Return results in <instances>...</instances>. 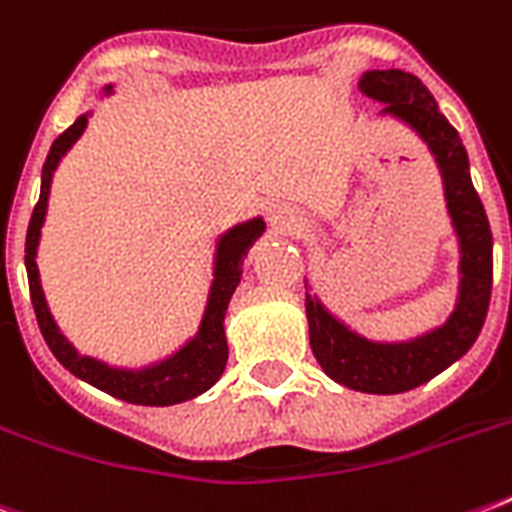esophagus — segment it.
<instances>
[{
	"mask_svg": "<svg viewBox=\"0 0 512 512\" xmlns=\"http://www.w3.org/2000/svg\"><path fill=\"white\" fill-rule=\"evenodd\" d=\"M268 220H271V225H276V228H284V231H292V228H297V220L289 215L284 207L268 209Z\"/></svg>",
	"mask_w": 512,
	"mask_h": 512,
	"instance_id": "34e87169",
	"label": "esophagus"
}]
</instances>
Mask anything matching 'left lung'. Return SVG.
Masks as SVG:
<instances>
[{
	"label": "left lung",
	"instance_id": "1",
	"mask_svg": "<svg viewBox=\"0 0 512 512\" xmlns=\"http://www.w3.org/2000/svg\"><path fill=\"white\" fill-rule=\"evenodd\" d=\"M366 98L385 103L382 114L404 119L436 156L444 177L446 207L462 249L460 300L444 327L409 342H372L350 332L324 305L305 292L311 348L321 369L345 388L361 393H404L433 380L465 356L484 327L492 297V228L470 183L468 154L460 135L438 111L430 90L414 74L366 71L358 82Z\"/></svg>",
	"mask_w": 512,
	"mask_h": 512
}]
</instances>
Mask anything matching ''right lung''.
Returning a JSON list of instances; mask_svg holds the SVG:
<instances>
[{"mask_svg": "<svg viewBox=\"0 0 512 512\" xmlns=\"http://www.w3.org/2000/svg\"><path fill=\"white\" fill-rule=\"evenodd\" d=\"M111 92V87H106ZM87 116H79L63 135L55 138L47 162L42 167V193L36 201L34 215L28 223L26 233V273H28V292H31V305H34L36 321L42 329L44 342L50 345L52 356L58 358L60 364L66 366L68 372L76 374L79 380L90 382L95 388L114 398H122L127 404H143V406H170L188 401V398L199 396L207 388H212L228 361V342H225V311L231 303L233 289L239 287L241 279V257L247 255L252 241L265 231V223L260 217L249 220L244 225H236L225 233L220 244H217V263H215V281H212V292H209L207 311L201 319L199 335L193 337L180 353L162 361V364L148 366L143 372H127V369H111V366L100 364L95 358L79 356L74 345L60 335L55 321H52L47 303H44L42 287H39V271H36V244H39V233H42L44 212H47V196H50L52 172L58 167L60 156L66 154L68 148L74 146L76 138L82 135L87 127Z\"/></svg>", "mask_w": 512, "mask_h": 512, "instance_id": "add662e5", "label": "right lung"}]
</instances>
